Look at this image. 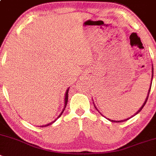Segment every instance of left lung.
<instances>
[{
	"label": "left lung",
	"instance_id": "obj_1",
	"mask_svg": "<svg viewBox=\"0 0 156 156\" xmlns=\"http://www.w3.org/2000/svg\"><path fill=\"white\" fill-rule=\"evenodd\" d=\"M152 78H153V66H152ZM152 82H151V84H150V88H149V90H148V95H147V97H146V99H145V102H144V104H142V106H141V108H139V110H138V111H137V112H136V113H135V114H134L133 116H135V115H136V114H138V113H139V112H140V111H141V109H142V108H144V106H145V104H146V102H147V100H148V95H149V92H150V90H151V87H152ZM93 103H94V102H93ZM94 107H95V108H96V109H97V111H98V112H99V113H100V114H101V115H103V114H101V112H100V111H98V108H96V106H95V104H94ZM103 116H104V115H103ZM133 116H132V117H133ZM128 119H129V118H127V119H125V120H121V121H113V120H111V119H108V120H109V121H112V122H123V121H127V120H128Z\"/></svg>",
	"mask_w": 156,
	"mask_h": 156
}]
</instances>
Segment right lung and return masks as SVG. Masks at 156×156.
Returning <instances> with one entry per match:
<instances>
[{
    "instance_id": "right-lung-1",
    "label": "right lung",
    "mask_w": 156,
    "mask_h": 156,
    "mask_svg": "<svg viewBox=\"0 0 156 156\" xmlns=\"http://www.w3.org/2000/svg\"><path fill=\"white\" fill-rule=\"evenodd\" d=\"M69 87L68 89L66 90V94H65V100H64V101H65V102H64V108H63V110H62V112H61V114H59V115H58V117H57V118H56V119H55V121H52V122H51V123H49V124H48V125H42V126H41V127H46V126H48V125H52V124H53V123L55 122V121H56V120L58 119V118H59V117H60L61 115H62V113H63L64 110H65L66 107L67 102H68V93H69Z\"/></svg>"
}]
</instances>
